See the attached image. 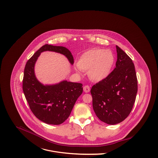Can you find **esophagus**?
I'll list each match as a JSON object with an SVG mask.
<instances>
[{
	"label": "esophagus",
	"instance_id": "34e87169",
	"mask_svg": "<svg viewBox=\"0 0 158 158\" xmlns=\"http://www.w3.org/2000/svg\"><path fill=\"white\" fill-rule=\"evenodd\" d=\"M83 90L84 91L87 93V92H89L90 91V87L88 86V85H86V86H85L83 87Z\"/></svg>",
	"mask_w": 158,
	"mask_h": 158
}]
</instances>
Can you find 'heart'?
<instances>
[{"mask_svg": "<svg viewBox=\"0 0 158 158\" xmlns=\"http://www.w3.org/2000/svg\"><path fill=\"white\" fill-rule=\"evenodd\" d=\"M115 63L112 51L100 48H95L84 52L77 62V70H88L90 79L100 81L106 78L111 73Z\"/></svg>", "mask_w": 158, "mask_h": 158, "instance_id": "b5f03b06", "label": "heart"}]
</instances>
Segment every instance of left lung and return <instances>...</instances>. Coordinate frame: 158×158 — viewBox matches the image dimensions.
<instances>
[{
  "label": "left lung",
  "mask_w": 158,
  "mask_h": 158,
  "mask_svg": "<svg viewBox=\"0 0 158 158\" xmlns=\"http://www.w3.org/2000/svg\"><path fill=\"white\" fill-rule=\"evenodd\" d=\"M115 68L105 80L90 90L92 106L102 122L115 125L123 121L131 113L137 92L135 68L129 56L116 45Z\"/></svg>",
  "instance_id": "1"
}]
</instances>
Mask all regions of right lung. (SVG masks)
Instances as JSON below:
<instances>
[{"label": "right lung", "instance_id": "right-lung-1", "mask_svg": "<svg viewBox=\"0 0 158 158\" xmlns=\"http://www.w3.org/2000/svg\"><path fill=\"white\" fill-rule=\"evenodd\" d=\"M52 51L64 55L71 64L73 57L62 46H42L28 60L24 69L23 89L33 114L41 121L50 125H60L70 115L73 107L83 92V85L66 80L53 85H44L36 78L35 64L41 52Z\"/></svg>", "mask_w": 158, "mask_h": 158}]
</instances>
